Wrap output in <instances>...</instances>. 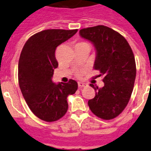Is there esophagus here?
Segmentation results:
<instances>
[{
	"label": "esophagus",
	"mask_w": 151,
	"mask_h": 151,
	"mask_svg": "<svg viewBox=\"0 0 151 151\" xmlns=\"http://www.w3.org/2000/svg\"><path fill=\"white\" fill-rule=\"evenodd\" d=\"M78 88H83V87H85V86H87V84L84 83V82H78Z\"/></svg>",
	"instance_id": "1"
}]
</instances>
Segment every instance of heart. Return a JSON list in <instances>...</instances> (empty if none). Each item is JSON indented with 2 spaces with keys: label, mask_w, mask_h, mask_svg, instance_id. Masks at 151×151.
<instances>
[{
  "label": "heart",
  "mask_w": 151,
  "mask_h": 151,
  "mask_svg": "<svg viewBox=\"0 0 151 151\" xmlns=\"http://www.w3.org/2000/svg\"><path fill=\"white\" fill-rule=\"evenodd\" d=\"M82 73H83V72H80V73H78V76H81V75L82 74Z\"/></svg>",
  "instance_id": "1"
}]
</instances>
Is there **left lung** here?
I'll use <instances>...</instances> for the list:
<instances>
[{
	"mask_svg": "<svg viewBox=\"0 0 151 151\" xmlns=\"http://www.w3.org/2000/svg\"><path fill=\"white\" fill-rule=\"evenodd\" d=\"M79 35L94 45L96 51L94 69L104 76L103 88L95 87V97L88 102L94 115L112 119L127 106L136 77L134 57L123 36L104 26L81 29Z\"/></svg>",
	"mask_w": 151,
	"mask_h": 151,
	"instance_id": "1",
	"label": "left lung"
}]
</instances>
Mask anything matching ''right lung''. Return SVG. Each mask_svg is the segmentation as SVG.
Segmentation results:
<instances>
[{
    "instance_id": "obj_1",
    "label": "right lung",
    "mask_w": 151,
    "mask_h": 151,
    "mask_svg": "<svg viewBox=\"0 0 151 151\" xmlns=\"http://www.w3.org/2000/svg\"><path fill=\"white\" fill-rule=\"evenodd\" d=\"M77 29H47L28 39L18 64L19 85L24 99L33 113L46 122H54L68 110V95L78 89V83L70 79L67 83L52 81L58 63L55 50L73 37Z\"/></svg>"
}]
</instances>
